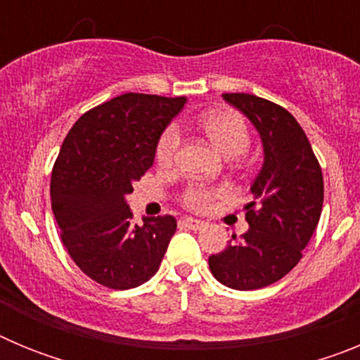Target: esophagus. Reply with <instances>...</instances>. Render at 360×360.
Here are the masks:
<instances>
[{
    "instance_id": "1",
    "label": "esophagus",
    "mask_w": 360,
    "mask_h": 360,
    "mask_svg": "<svg viewBox=\"0 0 360 360\" xmlns=\"http://www.w3.org/2000/svg\"><path fill=\"white\" fill-rule=\"evenodd\" d=\"M180 225L186 229H191V231H200V229L205 227V224H203V221H200V219H195V218L180 219Z\"/></svg>"
}]
</instances>
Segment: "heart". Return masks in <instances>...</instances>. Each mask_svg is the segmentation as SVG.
Wrapping results in <instances>:
<instances>
[{"instance_id":"b5f03b06","label":"heart","mask_w":360,"mask_h":360,"mask_svg":"<svg viewBox=\"0 0 360 360\" xmlns=\"http://www.w3.org/2000/svg\"><path fill=\"white\" fill-rule=\"evenodd\" d=\"M200 128L209 141L224 153L225 157H236L247 151L250 144L249 126L245 122L243 115L229 108L207 111L200 119ZM182 142V135L176 124H169L158 136L155 146V160L162 167H169L174 164ZM229 195V189L224 186H203V184H193L187 187L180 196V202L186 209L195 212H207L216 203V200Z\"/></svg>"}]
</instances>
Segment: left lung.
<instances>
[{
  "label": "left lung",
  "mask_w": 360,
  "mask_h": 360,
  "mask_svg": "<svg viewBox=\"0 0 360 360\" xmlns=\"http://www.w3.org/2000/svg\"><path fill=\"white\" fill-rule=\"evenodd\" d=\"M224 98L256 126L265 162L250 187L254 202L245 207L249 231L209 256V269L225 287L256 290L279 281L303 257L323 211V171L303 128L285 108L252 94Z\"/></svg>",
  "instance_id": "left-lung-1"
}]
</instances>
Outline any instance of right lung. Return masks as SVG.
Masks as SVG:
<instances>
[{"mask_svg": "<svg viewBox=\"0 0 360 360\" xmlns=\"http://www.w3.org/2000/svg\"><path fill=\"white\" fill-rule=\"evenodd\" d=\"M186 97L124 94L73 124L52 169L50 198L73 263L113 290L157 274L176 231L171 214L133 224L126 196L155 160V146Z\"/></svg>", "mask_w": 360, "mask_h": 360, "instance_id": "add662e5", "label": "right lung"}]
</instances>
